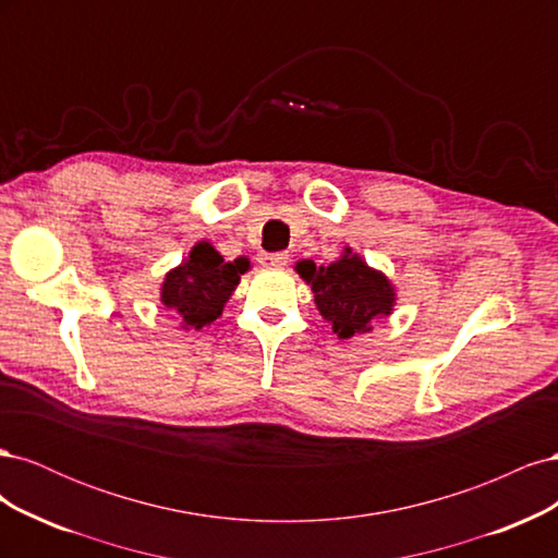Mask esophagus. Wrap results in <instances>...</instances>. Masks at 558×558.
Segmentation results:
<instances>
[{
    "instance_id": "esophagus-1",
    "label": "esophagus",
    "mask_w": 558,
    "mask_h": 558,
    "mask_svg": "<svg viewBox=\"0 0 558 558\" xmlns=\"http://www.w3.org/2000/svg\"><path fill=\"white\" fill-rule=\"evenodd\" d=\"M258 260L265 267H283L289 263V253H260Z\"/></svg>"
}]
</instances>
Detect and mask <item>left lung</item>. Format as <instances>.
<instances>
[{"instance_id":"1","label":"left lung","mask_w":558,"mask_h":558,"mask_svg":"<svg viewBox=\"0 0 558 558\" xmlns=\"http://www.w3.org/2000/svg\"><path fill=\"white\" fill-rule=\"evenodd\" d=\"M295 272L312 289L318 314L330 320L340 340L365 335L375 320L393 314L398 300L393 281L369 267L351 246H344L342 256L330 265L298 260Z\"/></svg>"}]
</instances>
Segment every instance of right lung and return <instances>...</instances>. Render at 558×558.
Here are the masks:
<instances>
[{"label": "right lung", "instance_id": "right-lung-1", "mask_svg": "<svg viewBox=\"0 0 558 558\" xmlns=\"http://www.w3.org/2000/svg\"><path fill=\"white\" fill-rule=\"evenodd\" d=\"M248 269V258L223 260L211 242L202 240L193 244L189 256L165 275L160 283V302L179 316L183 330H202L223 314L226 302Z\"/></svg>", "mask_w": 558, "mask_h": 558}]
</instances>
